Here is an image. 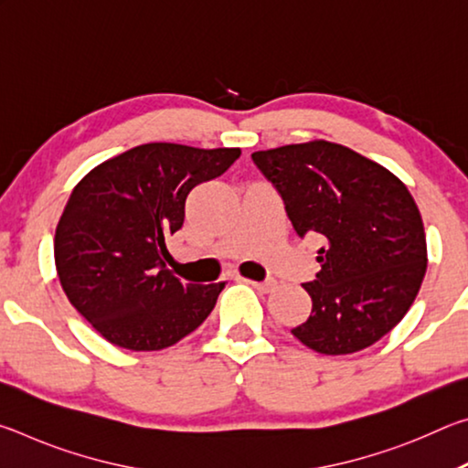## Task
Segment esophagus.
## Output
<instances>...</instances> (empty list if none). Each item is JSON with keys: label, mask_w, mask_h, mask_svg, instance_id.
Listing matches in <instances>:
<instances>
[{"label": "esophagus", "mask_w": 468, "mask_h": 468, "mask_svg": "<svg viewBox=\"0 0 468 468\" xmlns=\"http://www.w3.org/2000/svg\"><path fill=\"white\" fill-rule=\"evenodd\" d=\"M243 281L251 284V287L260 292H272L276 289V281H264V282H256V281H248V279H243Z\"/></svg>", "instance_id": "1"}]
</instances>
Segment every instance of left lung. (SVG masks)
<instances>
[{
  "label": "left lung",
  "instance_id": "left-lung-1",
  "mask_svg": "<svg viewBox=\"0 0 468 468\" xmlns=\"http://www.w3.org/2000/svg\"><path fill=\"white\" fill-rule=\"evenodd\" d=\"M282 196L295 231L320 235V272L303 289L312 314L292 328L322 355L378 343L413 305L427 271L423 218L407 186L382 165L326 140L251 154Z\"/></svg>",
  "mask_w": 468,
  "mask_h": 468
}]
</instances>
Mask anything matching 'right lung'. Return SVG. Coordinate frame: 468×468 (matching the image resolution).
<instances>
[{
	"mask_svg": "<svg viewBox=\"0 0 468 468\" xmlns=\"http://www.w3.org/2000/svg\"><path fill=\"white\" fill-rule=\"evenodd\" d=\"M239 154L150 142L78 181L55 229V268L69 303L111 345L161 351L208 318L225 282H181L165 266L167 239L184 225L187 194Z\"/></svg>",
	"mask_w": 468,
	"mask_h": 468,
	"instance_id": "add662e5",
	"label": "right lung"
}]
</instances>
